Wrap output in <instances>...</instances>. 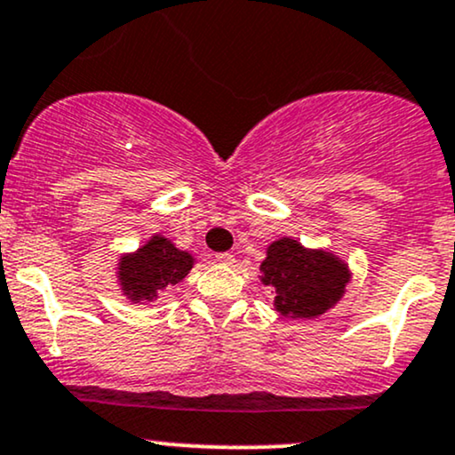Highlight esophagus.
<instances>
[{
  "instance_id": "esophagus-1",
  "label": "esophagus",
  "mask_w": 455,
  "mask_h": 455,
  "mask_svg": "<svg viewBox=\"0 0 455 455\" xmlns=\"http://www.w3.org/2000/svg\"><path fill=\"white\" fill-rule=\"evenodd\" d=\"M216 261L222 263V266H233V263H235V257H233L231 252H218Z\"/></svg>"
}]
</instances>
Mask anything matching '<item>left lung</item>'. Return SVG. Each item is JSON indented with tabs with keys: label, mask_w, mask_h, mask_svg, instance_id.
I'll use <instances>...</instances> for the list:
<instances>
[{
	"label": "left lung",
	"mask_w": 455,
	"mask_h": 455,
	"mask_svg": "<svg viewBox=\"0 0 455 455\" xmlns=\"http://www.w3.org/2000/svg\"><path fill=\"white\" fill-rule=\"evenodd\" d=\"M261 283L274 287V308L283 317L313 319L341 300L349 283L347 263L332 252L304 248L298 239L283 237L267 246L261 263Z\"/></svg>",
	"instance_id": "8db88e82"
}]
</instances>
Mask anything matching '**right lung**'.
Segmentation results:
<instances>
[{
  "label": "right lung",
  "mask_w": 455,
  "mask_h": 455,
  "mask_svg": "<svg viewBox=\"0 0 455 455\" xmlns=\"http://www.w3.org/2000/svg\"><path fill=\"white\" fill-rule=\"evenodd\" d=\"M194 267V257L179 251L171 239L153 235L136 252L118 259V284L133 304L153 302L164 291L181 283Z\"/></svg>",
  "instance_id": "obj_1"
}]
</instances>
